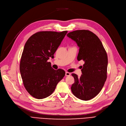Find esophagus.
Masks as SVG:
<instances>
[{
  "label": "esophagus",
  "instance_id": "1",
  "mask_svg": "<svg viewBox=\"0 0 126 126\" xmlns=\"http://www.w3.org/2000/svg\"><path fill=\"white\" fill-rule=\"evenodd\" d=\"M70 75H71V74L70 73V72H65V76H69Z\"/></svg>",
  "mask_w": 126,
  "mask_h": 126
}]
</instances>
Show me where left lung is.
I'll use <instances>...</instances> for the list:
<instances>
[{
	"label": "left lung",
	"mask_w": 126,
	"mask_h": 126,
	"mask_svg": "<svg viewBox=\"0 0 126 126\" xmlns=\"http://www.w3.org/2000/svg\"><path fill=\"white\" fill-rule=\"evenodd\" d=\"M67 36L76 41L80 48L78 60L85 62L80 77L72 74L75 83L71 85V91L80 100H91L101 91L107 79V52L100 39L90 31L76 30Z\"/></svg>",
	"instance_id": "1"
}]
</instances>
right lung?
Here are the masks:
<instances>
[{
    "instance_id": "add662e5",
    "label": "right lung",
    "mask_w": 126,
    "mask_h": 126,
    "mask_svg": "<svg viewBox=\"0 0 126 126\" xmlns=\"http://www.w3.org/2000/svg\"><path fill=\"white\" fill-rule=\"evenodd\" d=\"M67 31H41L31 36L25 44L20 63V71L25 89L32 96L42 99L50 95L65 75L55 70L47 62L54 57Z\"/></svg>"
}]
</instances>
